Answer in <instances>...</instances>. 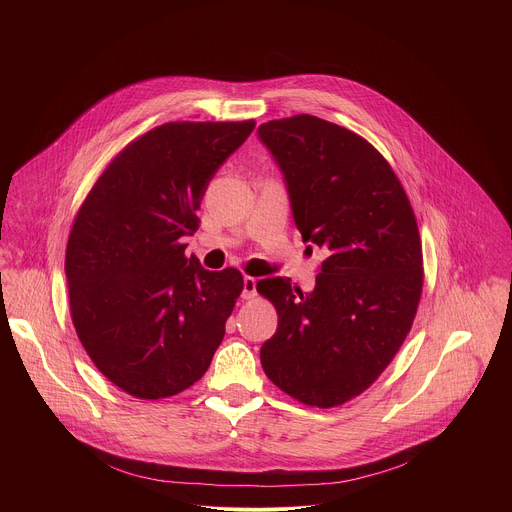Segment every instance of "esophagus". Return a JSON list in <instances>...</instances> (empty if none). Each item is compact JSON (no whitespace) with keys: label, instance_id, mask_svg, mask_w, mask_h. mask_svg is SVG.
I'll return each instance as SVG.
<instances>
[{"label":"esophagus","instance_id":"34e87169","mask_svg":"<svg viewBox=\"0 0 512 512\" xmlns=\"http://www.w3.org/2000/svg\"><path fill=\"white\" fill-rule=\"evenodd\" d=\"M242 297H244V299H254V297H256V278H252V276H244Z\"/></svg>","mask_w":512,"mask_h":512}]
</instances>
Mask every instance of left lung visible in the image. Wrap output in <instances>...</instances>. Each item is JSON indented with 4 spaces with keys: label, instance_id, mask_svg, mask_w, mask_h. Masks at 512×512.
Returning a JSON list of instances; mask_svg holds the SVG:
<instances>
[{
    "label": "left lung",
    "instance_id": "obj_1",
    "mask_svg": "<svg viewBox=\"0 0 512 512\" xmlns=\"http://www.w3.org/2000/svg\"><path fill=\"white\" fill-rule=\"evenodd\" d=\"M258 138L284 173L303 242L329 252L311 293L280 276L256 284L278 311L260 361L295 400L341 406L412 329L424 286L416 217L388 161L355 132L299 114L262 124Z\"/></svg>",
    "mask_w": 512,
    "mask_h": 512
}]
</instances>
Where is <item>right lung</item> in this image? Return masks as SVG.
<instances>
[{
	"mask_svg": "<svg viewBox=\"0 0 512 512\" xmlns=\"http://www.w3.org/2000/svg\"><path fill=\"white\" fill-rule=\"evenodd\" d=\"M254 126H157L110 161L76 213L65 258L74 329L96 368L136 398L183 392L219 349L244 280L187 258L183 236Z\"/></svg>",
	"mask_w": 512,
	"mask_h": 512,
	"instance_id": "obj_1",
	"label": "right lung"
}]
</instances>
